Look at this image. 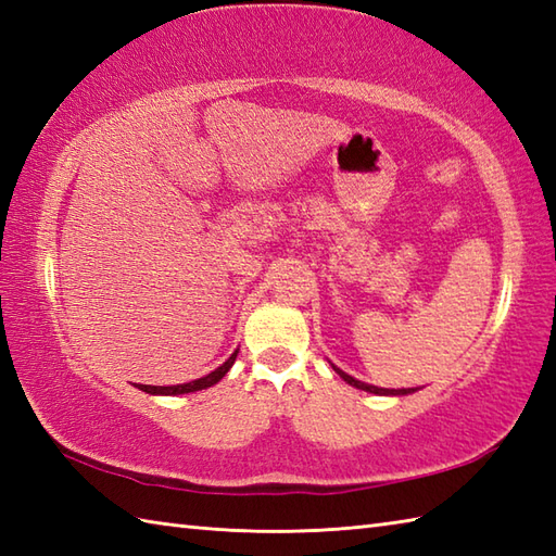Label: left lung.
Segmentation results:
<instances>
[{
	"mask_svg": "<svg viewBox=\"0 0 556 556\" xmlns=\"http://www.w3.org/2000/svg\"><path fill=\"white\" fill-rule=\"evenodd\" d=\"M332 368L339 372V377L344 382H349L351 387H358V389H363V392H370V394H380V396H404V394H410V392H416V389H387V387H375V384H368V382H361V380H356V377H351L349 372H344V370H339L337 365H332Z\"/></svg>",
	"mask_w": 556,
	"mask_h": 556,
	"instance_id": "8db88e82",
	"label": "left lung"
}]
</instances>
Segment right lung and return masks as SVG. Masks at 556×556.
<instances>
[{
    "instance_id": "right-lung-1",
    "label": "right lung",
    "mask_w": 556,
    "mask_h": 556,
    "mask_svg": "<svg viewBox=\"0 0 556 556\" xmlns=\"http://www.w3.org/2000/svg\"><path fill=\"white\" fill-rule=\"evenodd\" d=\"M236 353H239V351H233L231 358L227 363H222L217 370H212L210 375L200 377V380L186 382V384H174V387H152V384H138V387L143 389V392H148V394H188V392H198V389H207L212 384H217L222 377L229 372V368H231L233 361H236Z\"/></svg>"
}]
</instances>
